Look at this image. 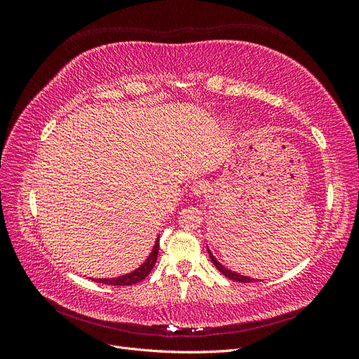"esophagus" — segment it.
Here are the masks:
<instances>
[{
  "label": "esophagus",
  "mask_w": 359,
  "mask_h": 359,
  "mask_svg": "<svg viewBox=\"0 0 359 359\" xmlns=\"http://www.w3.org/2000/svg\"><path fill=\"white\" fill-rule=\"evenodd\" d=\"M206 190H208V184H206V181H198L191 186V191L196 194V196H202V194L206 193Z\"/></svg>",
  "instance_id": "34e87169"
}]
</instances>
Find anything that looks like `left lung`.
I'll list each match as a JSON object with an SVG mask.
<instances>
[{
    "label": "left lung",
    "mask_w": 359,
    "mask_h": 359,
    "mask_svg": "<svg viewBox=\"0 0 359 359\" xmlns=\"http://www.w3.org/2000/svg\"><path fill=\"white\" fill-rule=\"evenodd\" d=\"M208 253H210V257H211V260H212V264L215 265V268L219 269L220 273H222L224 277L231 278V280H233V281H238V283H253V281H259V280H253V278H248V277H245V276H240V274H235V273H232V271L226 269L222 264L217 262L215 257L211 255L210 250H208Z\"/></svg>",
    "instance_id": "1"
}]
</instances>
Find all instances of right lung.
Listing matches in <instances>:
<instances>
[{
    "mask_svg": "<svg viewBox=\"0 0 359 359\" xmlns=\"http://www.w3.org/2000/svg\"><path fill=\"white\" fill-rule=\"evenodd\" d=\"M157 255H158V238L156 241V245L151 252L149 257L145 260L144 265H140L137 269H135L133 273L116 277V278H95L94 281L97 283H103V285H112V286H132L139 283V281L145 280V277H148V274L151 273V269L154 268L156 260H157Z\"/></svg>",
    "mask_w": 359,
    "mask_h": 359,
    "instance_id": "right-lung-1",
    "label": "right lung"
}]
</instances>
